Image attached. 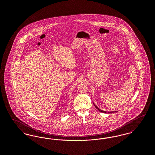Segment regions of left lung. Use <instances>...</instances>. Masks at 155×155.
Masks as SVG:
<instances>
[{"mask_svg": "<svg viewBox=\"0 0 155 155\" xmlns=\"http://www.w3.org/2000/svg\"><path fill=\"white\" fill-rule=\"evenodd\" d=\"M94 106H95V107H96V109H97L99 111L102 112V113H115V112L117 111H106L102 110H101L100 109H99L97 106H96L94 103Z\"/></svg>", "mask_w": 155, "mask_h": 155, "instance_id": "1", "label": "left lung"}]
</instances>
